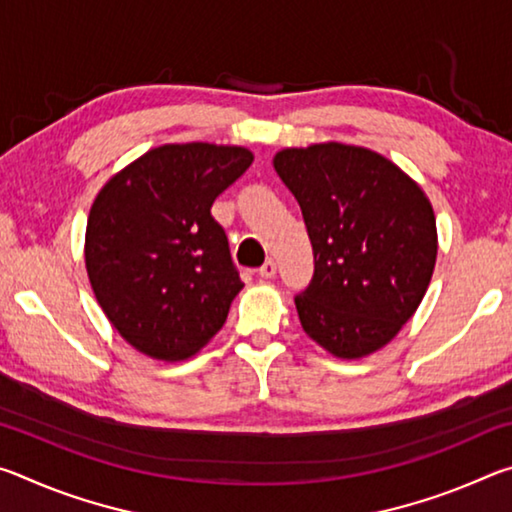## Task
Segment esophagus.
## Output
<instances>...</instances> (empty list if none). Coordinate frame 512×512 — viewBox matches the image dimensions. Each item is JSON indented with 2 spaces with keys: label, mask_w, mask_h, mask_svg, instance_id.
<instances>
[{
  "label": "esophagus",
  "mask_w": 512,
  "mask_h": 512,
  "mask_svg": "<svg viewBox=\"0 0 512 512\" xmlns=\"http://www.w3.org/2000/svg\"><path fill=\"white\" fill-rule=\"evenodd\" d=\"M259 277H264V280H271V277H275L277 273V264L273 262V259H266V262L259 266Z\"/></svg>",
  "instance_id": "esophagus-1"
}]
</instances>
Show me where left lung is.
<instances>
[{"label": "left lung", "instance_id": "left-lung-1", "mask_svg": "<svg viewBox=\"0 0 512 512\" xmlns=\"http://www.w3.org/2000/svg\"><path fill=\"white\" fill-rule=\"evenodd\" d=\"M273 167L314 248V277L296 296L302 329L339 359L381 350L420 307L436 266L427 194L384 155L341 142L282 149Z\"/></svg>", "mask_w": 512, "mask_h": 512}]
</instances>
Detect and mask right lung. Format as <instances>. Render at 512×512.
<instances>
[{
    "instance_id": "right-lung-1",
    "label": "right lung",
    "mask_w": 512,
    "mask_h": 512,
    "mask_svg": "<svg viewBox=\"0 0 512 512\" xmlns=\"http://www.w3.org/2000/svg\"><path fill=\"white\" fill-rule=\"evenodd\" d=\"M253 164L244 146L162 144L101 187L85 230V268L110 325L160 361L194 357L244 289L212 216Z\"/></svg>"
}]
</instances>
